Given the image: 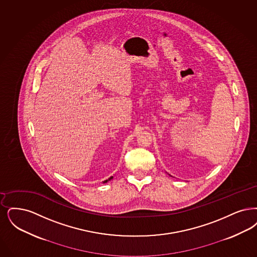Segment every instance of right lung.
Returning <instances> with one entry per match:
<instances>
[{
    "label": "right lung",
    "mask_w": 257,
    "mask_h": 257,
    "mask_svg": "<svg viewBox=\"0 0 257 257\" xmlns=\"http://www.w3.org/2000/svg\"><path fill=\"white\" fill-rule=\"evenodd\" d=\"M112 178H113V177H111V178H110V179H109V180H111V179H112ZM104 183H107V181H105V182H104Z\"/></svg>",
    "instance_id": "add662e5"
}]
</instances>
